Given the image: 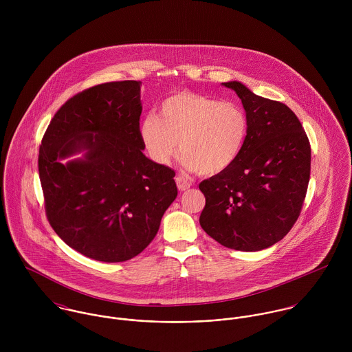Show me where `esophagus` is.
Masks as SVG:
<instances>
[{
	"instance_id": "esophagus-1",
	"label": "esophagus",
	"mask_w": 352,
	"mask_h": 352,
	"mask_svg": "<svg viewBox=\"0 0 352 352\" xmlns=\"http://www.w3.org/2000/svg\"><path fill=\"white\" fill-rule=\"evenodd\" d=\"M176 184H177V188L180 190V191H187L190 187H191V183L188 182V180H186L184 177H182V176H176Z\"/></svg>"
}]
</instances>
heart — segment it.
<instances>
[{"label":"heart","mask_w":352,"mask_h":352,"mask_svg":"<svg viewBox=\"0 0 352 352\" xmlns=\"http://www.w3.org/2000/svg\"><path fill=\"white\" fill-rule=\"evenodd\" d=\"M247 133L241 105L192 92L166 98L157 116L148 115L140 126L141 141L153 161L168 165L179 142L183 164L201 176L228 169L243 151Z\"/></svg>","instance_id":"b5f03b06"}]
</instances>
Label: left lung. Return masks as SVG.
<instances>
[{"instance_id": "obj_1", "label": "left lung", "mask_w": 352, "mask_h": 352, "mask_svg": "<svg viewBox=\"0 0 352 352\" xmlns=\"http://www.w3.org/2000/svg\"><path fill=\"white\" fill-rule=\"evenodd\" d=\"M244 105L248 133L237 160L203 180L201 229L236 251L265 250L300 217L310 177V144L296 113L280 101L254 95L239 81L223 82Z\"/></svg>"}]
</instances>
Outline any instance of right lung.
I'll return each instance as SVG.
<instances>
[{
  "label": "right lung",
  "mask_w": 352,
  "mask_h": 352,
  "mask_svg": "<svg viewBox=\"0 0 352 352\" xmlns=\"http://www.w3.org/2000/svg\"><path fill=\"white\" fill-rule=\"evenodd\" d=\"M141 112V81L92 87L56 111L39 149L51 228L70 248L99 261L140 254L177 197L175 170L142 151ZM81 151L82 159L61 162Z\"/></svg>",
  "instance_id": "1"
}]
</instances>
